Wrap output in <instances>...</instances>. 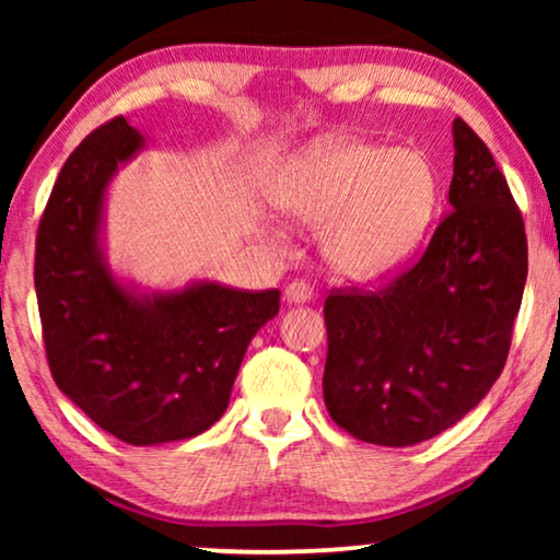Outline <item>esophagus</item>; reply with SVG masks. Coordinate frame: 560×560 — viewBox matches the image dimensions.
Instances as JSON below:
<instances>
[{
    "label": "esophagus",
    "mask_w": 560,
    "mask_h": 560,
    "mask_svg": "<svg viewBox=\"0 0 560 560\" xmlns=\"http://www.w3.org/2000/svg\"><path fill=\"white\" fill-rule=\"evenodd\" d=\"M285 298L290 303H308L313 298V288L305 280H293L285 288Z\"/></svg>",
    "instance_id": "obj_1"
}]
</instances>
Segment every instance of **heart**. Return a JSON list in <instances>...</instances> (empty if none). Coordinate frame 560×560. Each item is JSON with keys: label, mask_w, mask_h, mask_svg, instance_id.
Returning <instances> with one entry per match:
<instances>
[{"label": "heart", "mask_w": 560, "mask_h": 560, "mask_svg": "<svg viewBox=\"0 0 560 560\" xmlns=\"http://www.w3.org/2000/svg\"><path fill=\"white\" fill-rule=\"evenodd\" d=\"M278 203L303 221L336 218L326 255L347 278L397 270L423 240L439 206V178L420 152L331 137L303 150L278 186Z\"/></svg>", "instance_id": "heart-1"}]
</instances>
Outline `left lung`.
I'll return each instance as SVG.
<instances>
[{
	"mask_svg": "<svg viewBox=\"0 0 560 560\" xmlns=\"http://www.w3.org/2000/svg\"><path fill=\"white\" fill-rule=\"evenodd\" d=\"M451 209L416 262L385 285L324 303V400L377 446H412L477 408L508 362L527 278L523 213L479 135L454 121Z\"/></svg>",
	"mask_w": 560,
	"mask_h": 560,
	"instance_id": "8db88e82",
	"label": "left lung"
}]
</instances>
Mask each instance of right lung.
<instances>
[{"mask_svg":"<svg viewBox=\"0 0 560 560\" xmlns=\"http://www.w3.org/2000/svg\"><path fill=\"white\" fill-rule=\"evenodd\" d=\"M142 148L125 117L94 129L60 167L35 236V293L52 380L132 446L183 441L224 416L252 336L280 290L196 282L137 298L98 249L106 183Z\"/></svg>","mask_w":560,"mask_h":560,"instance_id":"right-lung-1","label":"right lung"}]
</instances>
